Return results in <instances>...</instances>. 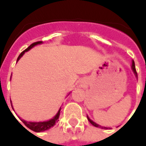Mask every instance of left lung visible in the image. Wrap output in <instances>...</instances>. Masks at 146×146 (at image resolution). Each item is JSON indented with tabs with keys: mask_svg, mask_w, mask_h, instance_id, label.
Returning a JSON list of instances; mask_svg holds the SVG:
<instances>
[{
	"mask_svg": "<svg viewBox=\"0 0 146 146\" xmlns=\"http://www.w3.org/2000/svg\"><path fill=\"white\" fill-rule=\"evenodd\" d=\"M131 69L132 70H133V72H134V73H135V75L136 76V77H138V75H137V72H136V70H135V62L134 61H132V66H131ZM87 117H88V121L91 123H92V125L95 126V127H99V128H102V129H108L109 127H102V126L98 125V123H95L93 120H92V119H90L88 117V116H87Z\"/></svg>",
	"mask_w": 146,
	"mask_h": 146,
	"instance_id": "left-lung-1",
	"label": "left lung"
}]
</instances>
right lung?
Segmentation results:
<instances>
[{
  "label": "right lung",
  "instance_id": "1",
  "mask_svg": "<svg viewBox=\"0 0 146 146\" xmlns=\"http://www.w3.org/2000/svg\"><path fill=\"white\" fill-rule=\"evenodd\" d=\"M43 42L42 41H37L35 42V43H33L32 44L30 45V47H28V48L23 51L20 54H19V56L17 58V62L19 59H20V58L25 54V52H27L29 50H30L31 48H33L34 46H36L37 44H42ZM11 107L13 109V106H12V104H11ZM60 110L61 108L58 110V113H56V115L53 117V118H51V119H49V120H47V121H43V122H28V121H26V120H24V119H21L23 123L25 125L27 126V127L30 130H32L33 131L35 132H42V131H47L48 129H50L51 127H52L53 126L55 125V123L58 121V117H59V115H60Z\"/></svg>",
  "mask_w": 146,
  "mask_h": 146
}]
</instances>
